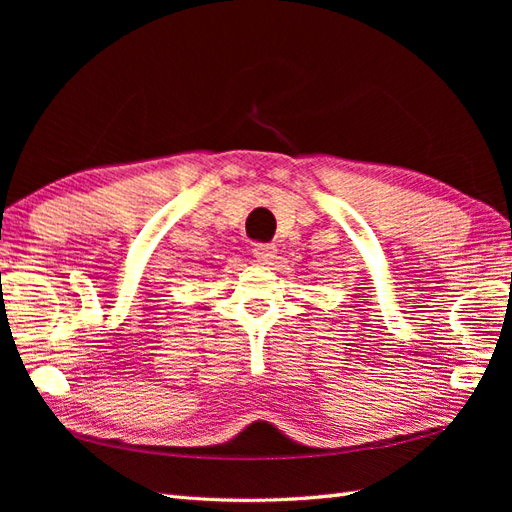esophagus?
Masks as SVG:
<instances>
[{"label":"esophagus","instance_id":"34e87169","mask_svg":"<svg viewBox=\"0 0 512 512\" xmlns=\"http://www.w3.org/2000/svg\"><path fill=\"white\" fill-rule=\"evenodd\" d=\"M253 255L259 264H273L277 257V246L275 244H255Z\"/></svg>","mask_w":512,"mask_h":512}]
</instances>
